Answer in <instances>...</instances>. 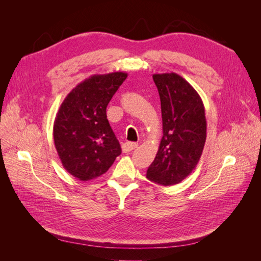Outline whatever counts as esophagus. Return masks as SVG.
Returning <instances> with one entry per match:
<instances>
[{
  "label": "esophagus",
  "mask_w": 261,
  "mask_h": 261,
  "mask_svg": "<svg viewBox=\"0 0 261 261\" xmlns=\"http://www.w3.org/2000/svg\"><path fill=\"white\" fill-rule=\"evenodd\" d=\"M137 144L136 143H125L123 146H122V149H123V152H129L132 151V150L136 149L137 148Z\"/></svg>",
  "instance_id": "1"
}]
</instances>
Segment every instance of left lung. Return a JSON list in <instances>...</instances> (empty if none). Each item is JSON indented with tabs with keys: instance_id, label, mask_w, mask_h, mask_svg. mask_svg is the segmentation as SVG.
<instances>
[{
	"instance_id": "8db88e82",
	"label": "left lung",
	"mask_w": 261,
	"mask_h": 261,
	"mask_svg": "<svg viewBox=\"0 0 261 261\" xmlns=\"http://www.w3.org/2000/svg\"><path fill=\"white\" fill-rule=\"evenodd\" d=\"M161 101L163 136L147 178L163 186L186 178L198 164L207 138L204 107L194 87L176 73L153 74Z\"/></svg>"
}]
</instances>
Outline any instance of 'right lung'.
<instances>
[{"mask_svg": "<svg viewBox=\"0 0 261 261\" xmlns=\"http://www.w3.org/2000/svg\"><path fill=\"white\" fill-rule=\"evenodd\" d=\"M127 74L92 75L72 89L53 125L54 146L64 169L80 180L105 174L122 150L107 118V107Z\"/></svg>", "mask_w": 261, "mask_h": 261, "instance_id": "obj_1", "label": "right lung"}]
</instances>
